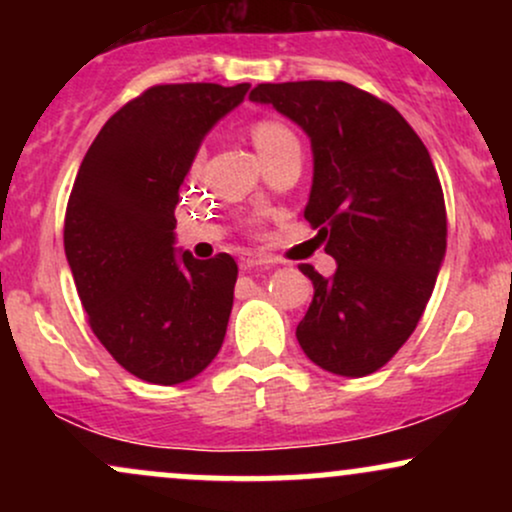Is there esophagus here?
I'll return each mask as SVG.
<instances>
[{
    "label": "esophagus",
    "instance_id": "obj_1",
    "mask_svg": "<svg viewBox=\"0 0 512 512\" xmlns=\"http://www.w3.org/2000/svg\"><path fill=\"white\" fill-rule=\"evenodd\" d=\"M267 264H272L267 255H262V252H243L240 255V267L243 269H252V267H267Z\"/></svg>",
    "mask_w": 512,
    "mask_h": 512
}]
</instances>
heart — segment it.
Here are the masks:
<instances>
[{
  "label": "heart",
  "mask_w": 512,
  "mask_h": 512,
  "mask_svg": "<svg viewBox=\"0 0 512 512\" xmlns=\"http://www.w3.org/2000/svg\"><path fill=\"white\" fill-rule=\"evenodd\" d=\"M252 142H255L257 151H260L262 158L274 156L276 151L286 149V146H298V137L293 132L291 125H286L279 117H260L252 125ZM202 163V151H197L192 166H199Z\"/></svg>",
  "instance_id": "1"
}]
</instances>
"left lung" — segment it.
<instances>
[{
  "instance_id": "1",
  "label": "left lung",
  "mask_w": 512,
  "mask_h": 512,
  "mask_svg": "<svg viewBox=\"0 0 512 512\" xmlns=\"http://www.w3.org/2000/svg\"><path fill=\"white\" fill-rule=\"evenodd\" d=\"M250 101L310 137L303 216L337 260L330 279L298 264L315 289L298 344L330 373H375L416 330L445 257L448 216L428 149L390 103L346 81L257 84Z\"/></svg>"
}]
</instances>
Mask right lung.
Listing matches in <instances>:
<instances>
[{
    "mask_svg": "<svg viewBox=\"0 0 512 512\" xmlns=\"http://www.w3.org/2000/svg\"><path fill=\"white\" fill-rule=\"evenodd\" d=\"M250 84H161L105 122L76 173L64 252L88 325L139 380L178 385L219 354L238 264L175 252V204L204 134Z\"/></svg>",
    "mask_w": 512,
    "mask_h": 512,
    "instance_id": "1",
    "label": "right lung"
}]
</instances>
